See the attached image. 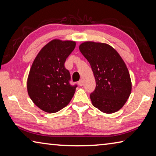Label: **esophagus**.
Wrapping results in <instances>:
<instances>
[{"mask_svg": "<svg viewBox=\"0 0 156 156\" xmlns=\"http://www.w3.org/2000/svg\"><path fill=\"white\" fill-rule=\"evenodd\" d=\"M78 84L80 86H83V80H82V79H80V80L78 81Z\"/></svg>", "mask_w": 156, "mask_h": 156, "instance_id": "34e87169", "label": "esophagus"}]
</instances>
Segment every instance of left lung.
I'll list each match as a JSON object with an SVG mask.
<instances>
[{"instance_id": "1", "label": "left lung", "mask_w": 156, "mask_h": 156, "mask_svg": "<svg viewBox=\"0 0 156 156\" xmlns=\"http://www.w3.org/2000/svg\"><path fill=\"white\" fill-rule=\"evenodd\" d=\"M79 49L90 64L96 79V89L90 94L92 104L105 113L118 112L131 92L130 75L125 62L107 44L87 41Z\"/></svg>"}]
</instances>
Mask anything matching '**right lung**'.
Returning a JSON list of instances; mask_svg holds the SVG:
<instances>
[{
    "instance_id": "1",
    "label": "right lung",
    "mask_w": 156,
    "mask_h": 156,
    "mask_svg": "<svg viewBox=\"0 0 156 156\" xmlns=\"http://www.w3.org/2000/svg\"><path fill=\"white\" fill-rule=\"evenodd\" d=\"M76 47L74 41L54 39L37 55L27 78V91L37 107L56 113L69 103L77 84L71 85L70 73L65 67Z\"/></svg>"
}]
</instances>
